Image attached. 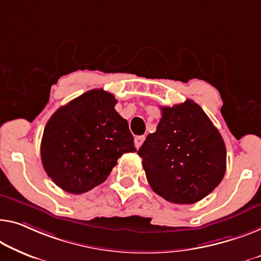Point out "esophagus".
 I'll use <instances>...</instances> for the list:
<instances>
[{"instance_id":"esophagus-1","label":"esophagus","mask_w":261,"mask_h":261,"mask_svg":"<svg viewBox=\"0 0 261 261\" xmlns=\"http://www.w3.org/2000/svg\"><path fill=\"white\" fill-rule=\"evenodd\" d=\"M144 141H145V136H137V137L135 138V146L137 147V149H139V147L142 146Z\"/></svg>"}]
</instances>
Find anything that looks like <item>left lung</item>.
I'll return each instance as SVG.
<instances>
[{"label": "left lung", "mask_w": 261, "mask_h": 261, "mask_svg": "<svg viewBox=\"0 0 261 261\" xmlns=\"http://www.w3.org/2000/svg\"><path fill=\"white\" fill-rule=\"evenodd\" d=\"M157 130L138 150L151 189L174 204H193L220 184L226 171L224 139L191 99L162 107Z\"/></svg>", "instance_id": "8db88e82"}]
</instances>
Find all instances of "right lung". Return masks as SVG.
Segmentation results:
<instances>
[{
	"label": "right lung",
	"instance_id": "right-lung-1",
	"mask_svg": "<svg viewBox=\"0 0 261 261\" xmlns=\"http://www.w3.org/2000/svg\"><path fill=\"white\" fill-rule=\"evenodd\" d=\"M103 89L87 91L61 107L46 123L41 143L42 164L64 191L81 194L102 184L126 152H136L134 137Z\"/></svg>",
	"mask_w": 261,
	"mask_h": 261
}]
</instances>
